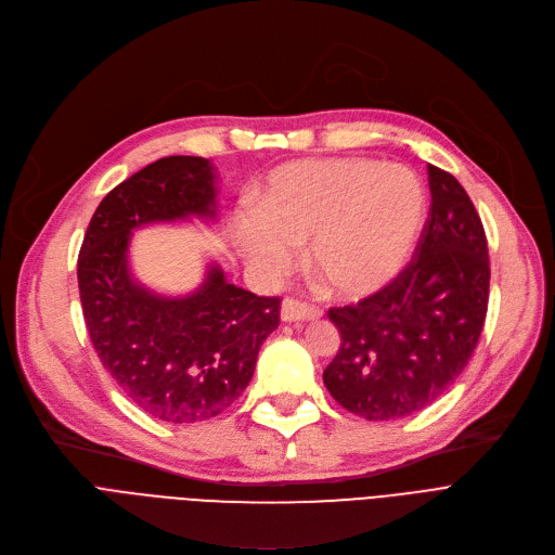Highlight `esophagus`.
Wrapping results in <instances>:
<instances>
[{
  "label": "esophagus",
  "mask_w": 555,
  "mask_h": 555,
  "mask_svg": "<svg viewBox=\"0 0 555 555\" xmlns=\"http://www.w3.org/2000/svg\"><path fill=\"white\" fill-rule=\"evenodd\" d=\"M280 315L284 322H309V320H318L322 318V311L313 305L300 302V300H293V298H284Z\"/></svg>",
  "instance_id": "1"
}]
</instances>
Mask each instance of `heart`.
Listing matches in <instances>:
<instances>
[{"label": "heart", "mask_w": 555, "mask_h": 555, "mask_svg": "<svg viewBox=\"0 0 555 555\" xmlns=\"http://www.w3.org/2000/svg\"><path fill=\"white\" fill-rule=\"evenodd\" d=\"M426 215V190L403 166L372 158L282 163L237 212L233 240L259 273H280L309 242V267L330 293L365 298L405 267Z\"/></svg>", "instance_id": "b5f03b06"}]
</instances>
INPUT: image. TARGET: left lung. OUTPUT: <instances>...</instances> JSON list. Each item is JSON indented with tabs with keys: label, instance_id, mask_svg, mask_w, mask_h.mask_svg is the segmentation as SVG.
I'll use <instances>...</instances> for the list:
<instances>
[{
	"label": "left lung",
	"instance_id": "1",
	"mask_svg": "<svg viewBox=\"0 0 555 555\" xmlns=\"http://www.w3.org/2000/svg\"><path fill=\"white\" fill-rule=\"evenodd\" d=\"M428 183L430 215L405 271L358 305L330 309L340 349L322 380L367 421L435 403L468 365L483 330L491 267L481 219L450 172L428 166Z\"/></svg>",
	"mask_w": 555,
	"mask_h": 555
}]
</instances>
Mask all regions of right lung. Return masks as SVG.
Returning <instances> with one entry per match:
<instances>
[{"label": "right lung", "instance_id": "add662e5", "mask_svg": "<svg viewBox=\"0 0 555 555\" xmlns=\"http://www.w3.org/2000/svg\"><path fill=\"white\" fill-rule=\"evenodd\" d=\"M190 217H217L210 160L158 158L95 208L78 255L80 302L98 358L129 401L168 423H197L231 408L280 324V298L225 282L217 264L181 298L158 296L132 278L134 228Z\"/></svg>", "mask_w": 555, "mask_h": 555}]
</instances>
